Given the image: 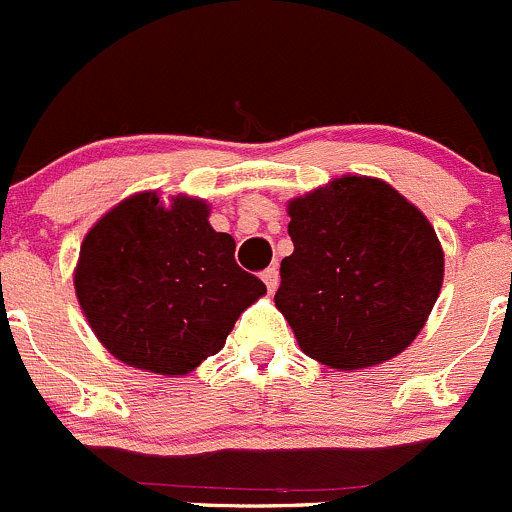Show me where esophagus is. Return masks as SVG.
Instances as JSON below:
<instances>
[{"label": "esophagus", "instance_id": "obj_1", "mask_svg": "<svg viewBox=\"0 0 512 512\" xmlns=\"http://www.w3.org/2000/svg\"><path fill=\"white\" fill-rule=\"evenodd\" d=\"M263 283H266V288H268V293H273L278 288V268L276 266H271V268H266V271H263Z\"/></svg>", "mask_w": 512, "mask_h": 512}]
</instances>
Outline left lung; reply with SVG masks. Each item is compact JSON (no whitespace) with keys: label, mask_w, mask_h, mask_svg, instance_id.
Wrapping results in <instances>:
<instances>
[{"label":"left lung","mask_w":512,"mask_h":512,"mask_svg":"<svg viewBox=\"0 0 512 512\" xmlns=\"http://www.w3.org/2000/svg\"><path fill=\"white\" fill-rule=\"evenodd\" d=\"M293 254L276 308L313 361L361 371L406 351L438 301L445 258L418 206L373 176L343 174L286 206Z\"/></svg>","instance_id":"obj_1"}]
</instances>
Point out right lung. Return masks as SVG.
I'll return each instance as SVG.
<instances>
[{
	"mask_svg": "<svg viewBox=\"0 0 512 512\" xmlns=\"http://www.w3.org/2000/svg\"><path fill=\"white\" fill-rule=\"evenodd\" d=\"M209 214L199 196L139 191L86 231L74 268L79 308L126 366L169 378L196 371L266 293Z\"/></svg>",
	"mask_w": 512,
	"mask_h": 512,
	"instance_id": "right-lung-1",
	"label": "right lung"
}]
</instances>
